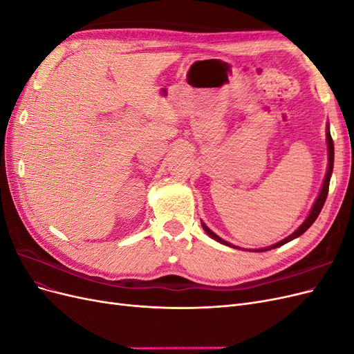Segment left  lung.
I'll return each instance as SVG.
<instances>
[{"label": "left lung", "instance_id": "obj_1", "mask_svg": "<svg viewBox=\"0 0 354 354\" xmlns=\"http://www.w3.org/2000/svg\"><path fill=\"white\" fill-rule=\"evenodd\" d=\"M326 143H328V160H329V164H328V171H326V176H325V180H324V185H322V189H320V194H319V196H317V199H316V202L313 203V207H312V211H310V214L307 216V218L304 220V223L301 224V226H299L292 234H289L288 238H285L283 241H281V242H277V243H274V245H272V246H269V248H263V250H254V251H257V252H261V251H267V250H272V248H277V246H281V245H285L286 242H289V241H292V239H295V238H298V236H301V234L312 226V224L315 223V220L317 218V216L320 214V209L324 208V203H325V201H326V196H328V190H329V180H330V176H332V168H334V142H332V137H330V133H329V125H326ZM202 227H203V230L207 232V234H209V236L214 239V241H217V242H220V243H223V245H227V246H232V248H238V246H234V245H232V243H229V242H226L224 239H221L220 236H217L216 233H214L212 230H209L207 226H205V223H202Z\"/></svg>", "mask_w": 354, "mask_h": 354}]
</instances>
